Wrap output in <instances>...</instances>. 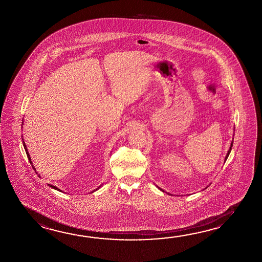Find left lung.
<instances>
[{"label":"left lung","instance_id":"left-lung-1","mask_svg":"<svg viewBox=\"0 0 262 262\" xmlns=\"http://www.w3.org/2000/svg\"><path fill=\"white\" fill-rule=\"evenodd\" d=\"M232 145H233V140H232V142H231V144H230V149H229V151H228V153H227V155H226V158H225V161L227 160V159H228V157H229V155H230V151H231V148H232ZM159 188H160L161 191H163V192H164V190H163V189H161L160 187H159ZM168 194H169V193H168Z\"/></svg>","mask_w":262,"mask_h":262}]
</instances>
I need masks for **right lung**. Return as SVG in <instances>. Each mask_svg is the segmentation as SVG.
<instances>
[{"mask_svg":"<svg viewBox=\"0 0 262 262\" xmlns=\"http://www.w3.org/2000/svg\"><path fill=\"white\" fill-rule=\"evenodd\" d=\"M22 143H23V146H24V148H25V151H26V154H27L28 159H29V160H30V163H31V164H32V168H33V170H34V171H36V170H35V168H34V166L32 165V160H31V157H30V155H29V152H28V149H27V147H26V144H25V142H24V141H22ZM36 173H37V172H36ZM39 177H40V176H39ZM48 186H49V187H52V188H54V189H56V190H58V191H61V190H60V189H59V188H58V187H55V186H52V185H48ZM100 187H101V186H100V187H97L96 189H94V190H93V191H92V192H94V191H96V190H98V189H99V188H100Z\"/></svg>","mask_w":262,"mask_h":262,"instance_id":"add662e5","label":"right lung"}]
</instances>
